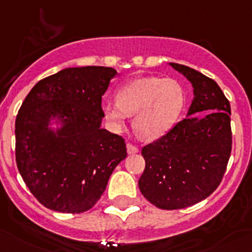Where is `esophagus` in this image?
Masks as SVG:
<instances>
[{
    "mask_svg": "<svg viewBox=\"0 0 252 252\" xmlns=\"http://www.w3.org/2000/svg\"><path fill=\"white\" fill-rule=\"evenodd\" d=\"M127 153L128 155H133V153H137L138 152V148L136 147L135 145H132V143H127Z\"/></svg>",
    "mask_w": 252,
    "mask_h": 252,
    "instance_id": "esophagus-1",
    "label": "esophagus"
}]
</instances>
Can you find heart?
<instances>
[{
    "label": "heart",
    "mask_w": 252,
    "mask_h": 252,
    "mask_svg": "<svg viewBox=\"0 0 252 252\" xmlns=\"http://www.w3.org/2000/svg\"><path fill=\"white\" fill-rule=\"evenodd\" d=\"M117 102L104 105L105 119L115 130L124 127L127 116L135 115L133 127L145 140L167 135L186 106V90L179 81L158 76L137 79L117 92Z\"/></svg>",
    "instance_id": "heart-1"
}]
</instances>
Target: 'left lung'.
Listing matches in <instances>:
<instances>
[{
  "mask_svg": "<svg viewBox=\"0 0 252 252\" xmlns=\"http://www.w3.org/2000/svg\"><path fill=\"white\" fill-rule=\"evenodd\" d=\"M194 88L186 119L142 148L146 167L141 193L159 209H183L202 202L219 187L231 153L230 102L213 79L171 63Z\"/></svg>",
  "mask_w": 252,
  "mask_h": 252,
  "instance_id": "1",
  "label": "left lung"
}]
</instances>
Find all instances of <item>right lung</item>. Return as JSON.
<instances>
[{"label": "right lung", "instance_id": "add662e5", "mask_svg": "<svg viewBox=\"0 0 252 252\" xmlns=\"http://www.w3.org/2000/svg\"><path fill=\"white\" fill-rule=\"evenodd\" d=\"M116 70L107 66L66 68L38 81L16 117V162L26 186L45 208L61 213L92 209L126 143L100 127L102 95ZM62 122L57 132L49 122Z\"/></svg>", "mask_w": 252, "mask_h": 252}]
</instances>
